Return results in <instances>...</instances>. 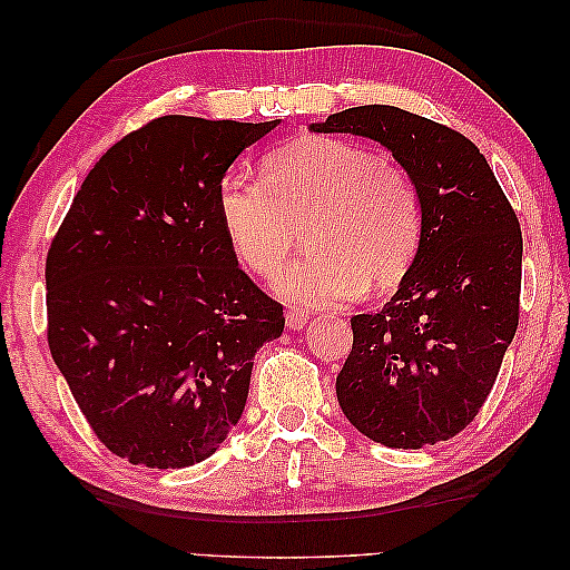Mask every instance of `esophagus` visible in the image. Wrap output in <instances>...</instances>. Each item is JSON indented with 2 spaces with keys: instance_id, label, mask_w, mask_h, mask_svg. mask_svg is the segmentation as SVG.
Wrapping results in <instances>:
<instances>
[{
  "instance_id": "esophagus-1",
  "label": "esophagus",
  "mask_w": 570,
  "mask_h": 570,
  "mask_svg": "<svg viewBox=\"0 0 570 570\" xmlns=\"http://www.w3.org/2000/svg\"><path fill=\"white\" fill-rule=\"evenodd\" d=\"M308 322V311H301V308H291L285 314V324L291 326V330H303Z\"/></svg>"
}]
</instances>
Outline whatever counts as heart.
Masks as SVG:
<instances>
[{"instance_id":"heart-1","label":"heart","mask_w":570,"mask_h":570,"mask_svg":"<svg viewBox=\"0 0 570 570\" xmlns=\"http://www.w3.org/2000/svg\"><path fill=\"white\" fill-rule=\"evenodd\" d=\"M217 215L248 269L272 277L306 228L311 252L275 277L295 306H340L365 287L386 293L415 262L425 209L407 170L368 145L306 135L262 158V181L230 170Z\"/></svg>"}]
</instances>
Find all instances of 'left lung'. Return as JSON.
Instances as JSON below:
<instances>
[{
    "label": "left lung",
    "instance_id": "1",
    "mask_svg": "<svg viewBox=\"0 0 570 570\" xmlns=\"http://www.w3.org/2000/svg\"><path fill=\"white\" fill-rule=\"evenodd\" d=\"M311 129L384 145L425 209L423 240L400 291L376 314L350 318L340 407L389 449L449 441L482 410L517 334L519 217L472 139L425 116L357 106Z\"/></svg>",
    "mask_w": 570,
    "mask_h": 570
}]
</instances>
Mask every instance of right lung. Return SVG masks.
<instances>
[{
    "mask_svg": "<svg viewBox=\"0 0 570 570\" xmlns=\"http://www.w3.org/2000/svg\"><path fill=\"white\" fill-rule=\"evenodd\" d=\"M279 124L160 116L108 147L46 256L49 350L92 433L153 470L205 462L283 306L238 267L217 186Z\"/></svg>",
    "mask_w": 570,
    "mask_h": 570,
    "instance_id": "add662e5",
    "label": "right lung"
}]
</instances>
